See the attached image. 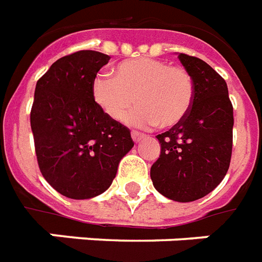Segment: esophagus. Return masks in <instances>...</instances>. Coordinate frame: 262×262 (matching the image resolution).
I'll return each instance as SVG.
<instances>
[{
  "label": "esophagus",
  "mask_w": 262,
  "mask_h": 262,
  "mask_svg": "<svg viewBox=\"0 0 262 262\" xmlns=\"http://www.w3.org/2000/svg\"><path fill=\"white\" fill-rule=\"evenodd\" d=\"M132 139L135 143H139L140 140L144 139V135L143 133H139V132H132Z\"/></svg>",
  "instance_id": "esophagus-1"
}]
</instances>
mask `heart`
<instances>
[{"label":"heart","mask_w":262,"mask_h":262,"mask_svg":"<svg viewBox=\"0 0 262 262\" xmlns=\"http://www.w3.org/2000/svg\"><path fill=\"white\" fill-rule=\"evenodd\" d=\"M95 104L114 121H122L137 103L127 122L139 127H170L179 123L190 108L194 84L183 68L160 59H129L114 68L113 77L99 73L91 84Z\"/></svg>","instance_id":"heart-1"}]
</instances>
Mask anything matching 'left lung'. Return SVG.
I'll return each instance as SVG.
<instances>
[{
	"instance_id": "8db88e82",
	"label": "left lung",
	"mask_w": 262,
	"mask_h": 262,
	"mask_svg": "<svg viewBox=\"0 0 262 262\" xmlns=\"http://www.w3.org/2000/svg\"><path fill=\"white\" fill-rule=\"evenodd\" d=\"M194 84L186 117L156 136L160 156L151 167L154 186L164 197L190 203L211 193L227 174L234 114L223 77L203 59L179 53Z\"/></svg>"
}]
</instances>
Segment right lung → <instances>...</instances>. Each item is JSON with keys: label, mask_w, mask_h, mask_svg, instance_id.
Returning <instances> with one entry per match:
<instances>
[{"label": "right lung", "mask_w": 262, "mask_h": 262, "mask_svg": "<svg viewBox=\"0 0 262 262\" xmlns=\"http://www.w3.org/2000/svg\"><path fill=\"white\" fill-rule=\"evenodd\" d=\"M108 59L94 50L62 57L35 88L31 129L39 168L68 199L87 200L106 191L135 145L130 130L107 117L91 95L92 80Z\"/></svg>", "instance_id": "obj_1"}]
</instances>
